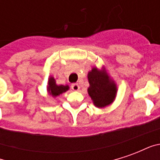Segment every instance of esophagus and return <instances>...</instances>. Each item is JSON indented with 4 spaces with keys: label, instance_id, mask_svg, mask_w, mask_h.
Masks as SVG:
<instances>
[{
    "label": "esophagus",
    "instance_id": "1",
    "mask_svg": "<svg viewBox=\"0 0 160 160\" xmlns=\"http://www.w3.org/2000/svg\"><path fill=\"white\" fill-rule=\"evenodd\" d=\"M71 88H72L73 91H79V90H80V86H79V85H78V84H76V83L72 84V86H71Z\"/></svg>",
    "mask_w": 160,
    "mask_h": 160
}]
</instances>
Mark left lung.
<instances>
[{
	"label": "left lung",
	"instance_id": "8db88e82",
	"mask_svg": "<svg viewBox=\"0 0 160 160\" xmlns=\"http://www.w3.org/2000/svg\"><path fill=\"white\" fill-rule=\"evenodd\" d=\"M88 81L90 84L88 93L97 107H105L113 102L117 93V87L109 80L104 70L93 68L88 73Z\"/></svg>",
	"mask_w": 160,
	"mask_h": 160
}]
</instances>
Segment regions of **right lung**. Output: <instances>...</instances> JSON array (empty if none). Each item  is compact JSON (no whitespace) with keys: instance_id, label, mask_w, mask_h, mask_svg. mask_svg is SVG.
<instances>
[{"instance_id":"obj_1","label":"right lung","mask_w":160,"mask_h":160,"mask_svg":"<svg viewBox=\"0 0 160 160\" xmlns=\"http://www.w3.org/2000/svg\"><path fill=\"white\" fill-rule=\"evenodd\" d=\"M68 90V86H63V85H60L57 86L56 84V80L53 77H50L49 80V87H48V92L49 93L53 96V97H56L62 92H65L66 91Z\"/></svg>"}]
</instances>
